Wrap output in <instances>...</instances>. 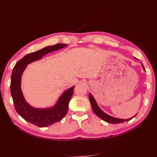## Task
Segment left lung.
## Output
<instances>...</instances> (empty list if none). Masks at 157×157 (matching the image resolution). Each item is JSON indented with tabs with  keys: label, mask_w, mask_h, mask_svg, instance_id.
I'll return each mask as SVG.
<instances>
[{
	"label": "left lung",
	"mask_w": 157,
	"mask_h": 157,
	"mask_svg": "<svg viewBox=\"0 0 157 157\" xmlns=\"http://www.w3.org/2000/svg\"><path fill=\"white\" fill-rule=\"evenodd\" d=\"M136 59V58H135ZM142 65V67H143V69L144 71H145V68H144V66L143 65V64L141 63ZM89 99H90V104H91V106L92 108V110L94 112V113L96 114V115L99 117L100 118L104 121H105L108 123H111V124H118V123H123L124 122L126 121H129L131 119H132L133 118H134L136 115H135L134 116H133L132 117L130 118H128V119H122V118H116V117H113L112 116H110L106 114L105 112L103 111L101 109L99 108V107L98 106V103L96 102V101L95 100V99L94 98V96L91 94H89Z\"/></svg>",
	"instance_id": "1"
}]
</instances>
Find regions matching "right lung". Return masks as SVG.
I'll list each match as a JSON object with an SVG mask.
<instances>
[{
  "label": "right lung",
  "mask_w": 157,
  "mask_h": 157,
  "mask_svg": "<svg viewBox=\"0 0 157 157\" xmlns=\"http://www.w3.org/2000/svg\"><path fill=\"white\" fill-rule=\"evenodd\" d=\"M67 46V44H57L28 54L18 61L13 69L10 92L16 111L23 119L39 127L48 126L63 119L67 113L69 103L73 94L75 86L65 90L53 106L36 108L28 103L23 96L21 88L22 75L27 65L41 59L42 57L50 52Z\"/></svg>",
  "instance_id": "right-lung-1"
}]
</instances>
